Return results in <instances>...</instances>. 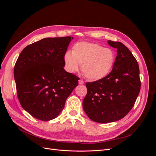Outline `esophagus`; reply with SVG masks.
I'll use <instances>...</instances> for the list:
<instances>
[{
    "label": "esophagus",
    "mask_w": 156,
    "mask_h": 156,
    "mask_svg": "<svg viewBox=\"0 0 156 156\" xmlns=\"http://www.w3.org/2000/svg\"><path fill=\"white\" fill-rule=\"evenodd\" d=\"M79 84H84V81H83V80H82V79H79Z\"/></svg>",
    "instance_id": "1"
}]
</instances>
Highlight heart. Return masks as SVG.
<instances>
[{
	"mask_svg": "<svg viewBox=\"0 0 156 156\" xmlns=\"http://www.w3.org/2000/svg\"><path fill=\"white\" fill-rule=\"evenodd\" d=\"M115 59V53L111 49L87 41L77 42L73 45L72 53L66 51L64 55L68 71L77 72L79 64H81L83 75L92 81L106 77L111 72Z\"/></svg>",
	"mask_w": 156,
	"mask_h": 156,
	"instance_id": "b5f03b06",
	"label": "heart"
}]
</instances>
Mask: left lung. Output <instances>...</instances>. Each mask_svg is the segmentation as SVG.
<instances>
[{"label": "left lung", "instance_id": "left-lung-1", "mask_svg": "<svg viewBox=\"0 0 156 156\" xmlns=\"http://www.w3.org/2000/svg\"><path fill=\"white\" fill-rule=\"evenodd\" d=\"M117 49L112 69L106 77L87 83V94L83 101L84 112L89 119L98 123L119 120L128 113L140 90L137 61L126 45L108 40Z\"/></svg>", "mask_w": 156, "mask_h": 156}]
</instances>
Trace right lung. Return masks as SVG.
Masks as SVG:
<instances>
[{
	"label": "right lung",
	"instance_id": "obj_1",
	"mask_svg": "<svg viewBox=\"0 0 156 156\" xmlns=\"http://www.w3.org/2000/svg\"><path fill=\"white\" fill-rule=\"evenodd\" d=\"M73 37H46L24 48L14 66L22 107L42 121L57 117L79 78L66 72L64 55Z\"/></svg>",
	"mask_w": 156,
	"mask_h": 156
}]
</instances>
